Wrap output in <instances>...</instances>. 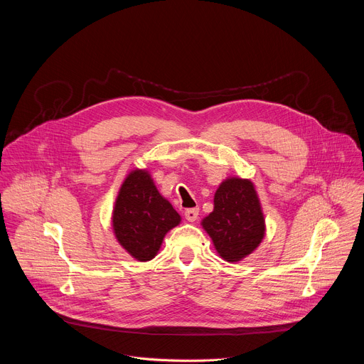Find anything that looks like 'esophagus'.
Returning <instances> with one entry per match:
<instances>
[{"label":"esophagus","instance_id":"obj_1","mask_svg":"<svg viewBox=\"0 0 364 364\" xmlns=\"http://www.w3.org/2000/svg\"><path fill=\"white\" fill-rule=\"evenodd\" d=\"M184 216H186V219L188 220V222H194V220H197V218H198V209L196 207V209H187L186 212H184Z\"/></svg>","mask_w":364,"mask_h":364}]
</instances>
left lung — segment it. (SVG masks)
I'll list each match as a JSON object with an SVG mask.
<instances>
[{"mask_svg":"<svg viewBox=\"0 0 364 364\" xmlns=\"http://www.w3.org/2000/svg\"><path fill=\"white\" fill-rule=\"evenodd\" d=\"M218 253L228 262L250 255L265 235V219L253 184L232 177L215 194V209L201 222Z\"/></svg>","mask_w":364,"mask_h":364,"instance_id":"8db88e82","label":"left lung"}]
</instances>
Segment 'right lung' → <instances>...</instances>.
Returning <instances> with one entry per match:
<instances>
[{"label":"right lung","mask_w":364,"mask_h":364,"mask_svg":"<svg viewBox=\"0 0 364 364\" xmlns=\"http://www.w3.org/2000/svg\"><path fill=\"white\" fill-rule=\"evenodd\" d=\"M181 218L159 193L144 170L129 173L121 186L114 209V232L122 247L141 262L157 255L168 230Z\"/></svg>","instance_id":"right-lung-1"}]
</instances>
